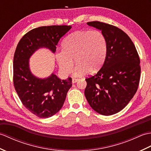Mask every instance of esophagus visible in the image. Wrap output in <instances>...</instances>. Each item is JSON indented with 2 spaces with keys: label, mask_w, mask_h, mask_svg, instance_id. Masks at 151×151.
Here are the masks:
<instances>
[{
  "label": "esophagus",
  "mask_w": 151,
  "mask_h": 151,
  "mask_svg": "<svg viewBox=\"0 0 151 151\" xmlns=\"http://www.w3.org/2000/svg\"><path fill=\"white\" fill-rule=\"evenodd\" d=\"M78 81H79V79H78V78H73L72 79V82H73V83H76V82Z\"/></svg>",
  "instance_id": "34e87169"
}]
</instances>
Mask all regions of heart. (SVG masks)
<instances>
[{
  "mask_svg": "<svg viewBox=\"0 0 151 151\" xmlns=\"http://www.w3.org/2000/svg\"><path fill=\"white\" fill-rule=\"evenodd\" d=\"M63 49L56 51V60L60 71L67 75L75 64V76L97 71L104 63L107 52L105 36L99 30H77L69 34L62 43Z\"/></svg>",
  "mask_w": 151,
  "mask_h": 151,
  "instance_id": "heart-1",
  "label": "heart"
}]
</instances>
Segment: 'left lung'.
<instances>
[{
  "mask_svg": "<svg viewBox=\"0 0 151 151\" xmlns=\"http://www.w3.org/2000/svg\"><path fill=\"white\" fill-rule=\"evenodd\" d=\"M87 24L101 30L106 40L107 52L101 69L86 78L85 96L95 111L111 115L123 110L136 93L140 59L132 41L120 28L100 21Z\"/></svg>",
  "mask_w": 151,
  "mask_h": 151,
  "instance_id": "8db88e82",
  "label": "left lung"
}]
</instances>
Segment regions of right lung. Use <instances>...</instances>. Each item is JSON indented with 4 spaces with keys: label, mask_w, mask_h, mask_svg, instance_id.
I'll use <instances>...</instances> for the list:
<instances>
[{
    "label": "right lung",
    "mask_w": 151,
    "mask_h": 151,
    "mask_svg": "<svg viewBox=\"0 0 151 151\" xmlns=\"http://www.w3.org/2000/svg\"><path fill=\"white\" fill-rule=\"evenodd\" d=\"M70 28L67 25L34 28L24 35L16 47L13 65L14 88L24 106L38 117H50L60 111L72 86V78L62 81L53 73L47 78H38L31 73L28 59L41 47L55 52L60 38Z\"/></svg>",
    "instance_id": "1"
}]
</instances>
